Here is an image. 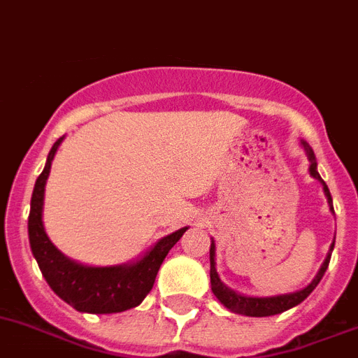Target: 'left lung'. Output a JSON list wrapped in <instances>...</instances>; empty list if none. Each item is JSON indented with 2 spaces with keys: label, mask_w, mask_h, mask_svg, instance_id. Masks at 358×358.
<instances>
[{
  "label": "left lung",
  "mask_w": 358,
  "mask_h": 358,
  "mask_svg": "<svg viewBox=\"0 0 358 358\" xmlns=\"http://www.w3.org/2000/svg\"><path fill=\"white\" fill-rule=\"evenodd\" d=\"M302 145H304V148H306L308 157H310L311 161L310 173L322 182V186H324V194L326 197H328L329 208H331V212H335V210H333V201H331V194H329L328 190V185L322 181V177H320L319 172H317L315 155H313V152H311V148L306 145V143H302ZM333 246H335V241H333L331 244V250ZM331 250H329L328 257H326L324 264L320 266L315 279L311 280V284H308L306 288L301 289V292L288 293V295H277V297H244V295H239V293L231 292L230 288H226L224 284L221 282V279H219V273H217L215 270V261H213V257H215V244H213L212 241V246H210V282H212V292L213 295L221 301V304H224V306L230 311H234V313H241V315H246V317L277 315V313H282V311L301 304V302L304 301V299L313 292V289H315V286L320 282V279L324 277V271L328 270L329 259H331Z\"/></svg>",
  "instance_id": "8db88e82"
}]
</instances>
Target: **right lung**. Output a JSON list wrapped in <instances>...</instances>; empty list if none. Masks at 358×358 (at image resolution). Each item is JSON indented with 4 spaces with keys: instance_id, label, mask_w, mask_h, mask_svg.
I'll return each mask as SVG.
<instances>
[{
    "instance_id": "obj_1",
    "label": "right lung",
    "mask_w": 358,
    "mask_h": 358,
    "mask_svg": "<svg viewBox=\"0 0 358 358\" xmlns=\"http://www.w3.org/2000/svg\"><path fill=\"white\" fill-rule=\"evenodd\" d=\"M63 137L52 146L47 164L34 186L29 215V241L34 257L38 261L43 277L57 297H61L78 311L87 313H119L139 306L152 289L157 271L168 252L181 239L188 228L173 231L155 244L141 261L121 266L94 268L70 261L50 243L43 228V197L50 173L52 159Z\"/></svg>"
}]
</instances>
